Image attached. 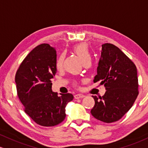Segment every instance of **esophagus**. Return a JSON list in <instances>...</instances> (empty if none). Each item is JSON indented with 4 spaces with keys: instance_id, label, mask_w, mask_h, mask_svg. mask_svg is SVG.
Wrapping results in <instances>:
<instances>
[{
    "instance_id": "esophagus-1",
    "label": "esophagus",
    "mask_w": 148,
    "mask_h": 148,
    "mask_svg": "<svg viewBox=\"0 0 148 148\" xmlns=\"http://www.w3.org/2000/svg\"><path fill=\"white\" fill-rule=\"evenodd\" d=\"M84 96H85L82 94H77L74 96V97L75 99H81V98H84Z\"/></svg>"
}]
</instances>
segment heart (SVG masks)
I'll return each instance as SVG.
<instances>
[{
    "label": "heart",
    "mask_w": 148,
    "mask_h": 148,
    "mask_svg": "<svg viewBox=\"0 0 148 148\" xmlns=\"http://www.w3.org/2000/svg\"><path fill=\"white\" fill-rule=\"evenodd\" d=\"M74 52L79 56V59L82 61L84 64V62L87 61H91V54L89 50V48L87 44L85 43H81V44L77 45L74 46L73 48ZM64 54H61L57 58L56 61V67L57 69H61L63 65V62H64Z\"/></svg>",
    "instance_id": "heart-1"
}]
</instances>
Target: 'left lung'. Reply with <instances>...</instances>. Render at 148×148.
<instances>
[{
	"label": "left lung",
	"mask_w": 148,
	"mask_h": 148,
	"mask_svg": "<svg viewBox=\"0 0 148 148\" xmlns=\"http://www.w3.org/2000/svg\"><path fill=\"white\" fill-rule=\"evenodd\" d=\"M99 80L106 92L99 99L92 96L95 105L91 113L101 122H116L129 110L138 95L136 67L118 47L106 43L102 45L94 82Z\"/></svg>",
	"instance_id": "left-lung-1"
}]
</instances>
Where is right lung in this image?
Masks as SVG:
<instances>
[{
  "instance_id": "add662e5",
  "label": "right lung",
  "mask_w": 148,
  "mask_h": 148,
  "mask_svg": "<svg viewBox=\"0 0 148 148\" xmlns=\"http://www.w3.org/2000/svg\"><path fill=\"white\" fill-rule=\"evenodd\" d=\"M56 51L48 44L35 47L24 59L15 75L17 95L24 111L36 123L54 127L66 117V107L72 94L58 96L52 90L56 73Z\"/></svg>"
}]
</instances>
